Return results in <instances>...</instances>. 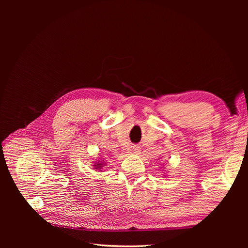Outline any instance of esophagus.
I'll list each match as a JSON object with an SVG mask.
<instances>
[{
	"label": "esophagus",
	"instance_id": "esophagus-1",
	"mask_svg": "<svg viewBox=\"0 0 248 248\" xmlns=\"http://www.w3.org/2000/svg\"><path fill=\"white\" fill-rule=\"evenodd\" d=\"M133 152H134L135 154L139 155L140 152V148L139 146H133Z\"/></svg>",
	"mask_w": 248,
	"mask_h": 248
}]
</instances>
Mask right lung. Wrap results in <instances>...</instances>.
Segmentation results:
<instances>
[{"instance_id":"obj_1","label":"right lung","mask_w":248,"mask_h":248,"mask_svg":"<svg viewBox=\"0 0 248 248\" xmlns=\"http://www.w3.org/2000/svg\"><path fill=\"white\" fill-rule=\"evenodd\" d=\"M93 166L95 167V169H100L101 167H103V164L99 161V162H97V163H96V165H93Z\"/></svg>"}]
</instances>
